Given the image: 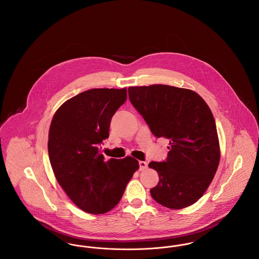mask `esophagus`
Returning a JSON list of instances; mask_svg holds the SVG:
<instances>
[{
    "mask_svg": "<svg viewBox=\"0 0 259 259\" xmlns=\"http://www.w3.org/2000/svg\"><path fill=\"white\" fill-rule=\"evenodd\" d=\"M139 166H140V171H144L148 168V162L146 161H140L139 162Z\"/></svg>",
    "mask_w": 259,
    "mask_h": 259,
    "instance_id": "1",
    "label": "esophagus"
}]
</instances>
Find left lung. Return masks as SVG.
Returning <instances> with one entry per match:
<instances>
[{
	"label": "left lung",
	"mask_w": 259,
	"mask_h": 259,
	"mask_svg": "<svg viewBox=\"0 0 259 259\" xmlns=\"http://www.w3.org/2000/svg\"><path fill=\"white\" fill-rule=\"evenodd\" d=\"M128 93L151 133L169 140L166 160L148 164L159 176L151 197L169 209L194 204L209 187L221 158L209 106L196 92L170 85L129 87Z\"/></svg>",
	"instance_id": "8db88e82"
}]
</instances>
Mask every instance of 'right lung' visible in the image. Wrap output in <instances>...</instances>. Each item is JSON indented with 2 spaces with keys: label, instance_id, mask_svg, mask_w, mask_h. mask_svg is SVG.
Returning <instances> with one entry per match:
<instances>
[{
  "label": "right lung",
  "instance_id": "add662e5",
  "mask_svg": "<svg viewBox=\"0 0 259 259\" xmlns=\"http://www.w3.org/2000/svg\"><path fill=\"white\" fill-rule=\"evenodd\" d=\"M126 99V88L89 89L66 101L50 124L48 147L55 178L74 205L88 213L113 209L139 169L135 158L106 160L99 148Z\"/></svg>",
  "mask_w": 259,
  "mask_h": 259
}]
</instances>
